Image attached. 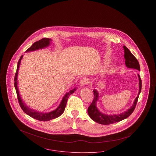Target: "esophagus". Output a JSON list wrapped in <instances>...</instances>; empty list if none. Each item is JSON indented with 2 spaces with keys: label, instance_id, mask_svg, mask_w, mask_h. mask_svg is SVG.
I'll use <instances>...</instances> for the list:
<instances>
[{
  "label": "esophagus",
  "instance_id": "1",
  "mask_svg": "<svg viewBox=\"0 0 156 156\" xmlns=\"http://www.w3.org/2000/svg\"><path fill=\"white\" fill-rule=\"evenodd\" d=\"M89 82V80H88L87 78H83V79L80 80V84L81 87H85V85H87V84H88Z\"/></svg>",
  "mask_w": 156,
  "mask_h": 156
}]
</instances>
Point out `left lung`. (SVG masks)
<instances>
[{
	"label": "left lung",
	"instance_id": "left-lung-1",
	"mask_svg": "<svg viewBox=\"0 0 156 156\" xmlns=\"http://www.w3.org/2000/svg\"><path fill=\"white\" fill-rule=\"evenodd\" d=\"M124 50V58L126 59L125 63L126 66L127 68H133L140 71V66L139 64L138 61L137 59L131 53V51L129 50L128 48H127L125 45L123 47ZM138 77L139 80V92L137 94V96L135 98L133 104L132 106L127 111L122 112L119 114H115V115H106L105 113H101V112L99 111L98 108H97V101L98 99V92L96 89H94L93 90L94 92V100L91 103L90 105L89 106V108H88V113L89 115L90 118L94 121L95 122L103 125H109L113 124L115 122H118L119 121H121L127 117H129L134 111L136 104L137 103L138 98L139 96V94L141 91V88H142V80L140 79V77L139 74H138Z\"/></svg>",
	"mask_w": 156,
	"mask_h": 156
}]
</instances>
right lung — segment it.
<instances>
[{
	"instance_id": "right-lung-1",
	"label": "right lung",
	"mask_w": 156,
	"mask_h": 156,
	"mask_svg": "<svg viewBox=\"0 0 156 156\" xmlns=\"http://www.w3.org/2000/svg\"><path fill=\"white\" fill-rule=\"evenodd\" d=\"M51 41V40L49 39V38H43V39L34 43L26 50V52L31 51H35L36 50L41 49V48H45V47H47L50 45V43ZM22 58L23 55L20 57V58L19 60V62H18V64H17V71H16V74H15V77H14V87H15V88L16 90L18 101H19V105H20L23 111V112H24L29 116H31L32 118H33L35 119L39 120V121H49V120H51V119H55V118H56L59 117L64 112L66 105H67L68 98H69L70 95H71L74 92V91H76V88L70 90L69 92H67L65 94V95L64 96V97H63L60 105L58 107V108L56 109L55 110L53 111L50 112L48 113H43V112H37L34 111V110L31 109L30 108H29V107L26 106L25 104L23 103V101L22 100V98L20 96L19 91L18 87H17L18 71H19V69L21 60H22Z\"/></svg>"
}]
</instances>
